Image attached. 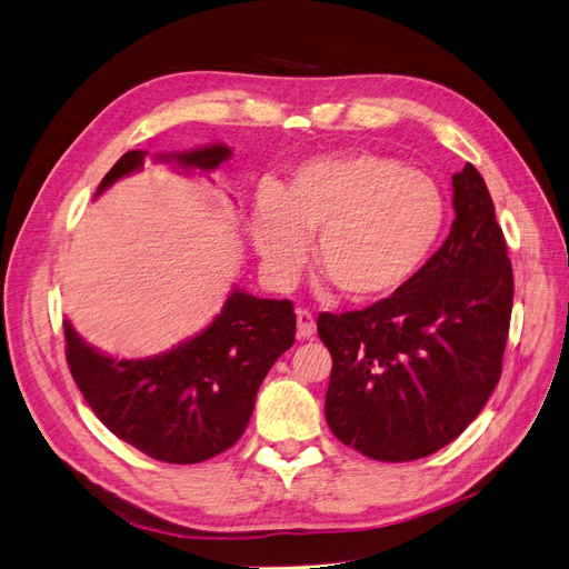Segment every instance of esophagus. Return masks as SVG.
I'll return each mask as SVG.
<instances>
[{
    "mask_svg": "<svg viewBox=\"0 0 569 569\" xmlns=\"http://www.w3.org/2000/svg\"><path fill=\"white\" fill-rule=\"evenodd\" d=\"M297 335L299 339H311L316 335V318L313 313H308L306 308H299L297 311Z\"/></svg>",
    "mask_w": 569,
    "mask_h": 569,
    "instance_id": "34e87169",
    "label": "esophagus"
}]
</instances>
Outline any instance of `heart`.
<instances>
[{"mask_svg":"<svg viewBox=\"0 0 569 569\" xmlns=\"http://www.w3.org/2000/svg\"><path fill=\"white\" fill-rule=\"evenodd\" d=\"M449 218L439 182L385 153L353 151L301 163L282 189L261 187L251 237L272 280L301 270L308 237L316 266L349 301L406 289L435 256Z\"/></svg>","mask_w":569,"mask_h":569,"instance_id":"1","label":"heart"}]
</instances>
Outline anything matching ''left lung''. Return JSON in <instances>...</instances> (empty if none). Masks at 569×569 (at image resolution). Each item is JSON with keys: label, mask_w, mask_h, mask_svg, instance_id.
<instances>
[{"label": "left lung", "mask_w": 569, "mask_h": 569, "mask_svg": "<svg viewBox=\"0 0 569 569\" xmlns=\"http://www.w3.org/2000/svg\"><path fill=\"white\" fill-rule=\"evenodd\" d=\"M453 211L446 242L399 295L318 318L332 353L327 425L375 460L437 453L479 416L501 380L512 268L487 182L472 163L453 176Z\"/></svg>", "instance_id": "left-lung-1"}]
</instances>
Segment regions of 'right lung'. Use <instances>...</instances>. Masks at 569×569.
Wrapping results in <instances>:
<instances>
[{
	"instance_id": "right-lung-1",
	"label": "right lung",
	"mask_w": 569,
	"mask_h": 569,
	"mask_svg": "<svg viewBox=\"0 0 569 569\" xmlns=\"http://www.w3.org/2000/svg\"><path fill=\"white\" fill-rule=\"evenodd\" d=\"M147 151L132 149L116 161L97 194L137 173ZM232 157L226 144L159 153L184 173H211ZM66 360L94 416L111 432L163 462L209 460L244 435L256 393L297 335L291 301L256 299L234 289L220 316L197 337L151 358L118 360L90 347L63 322Z\"/></svg>"
}]
</instances>
